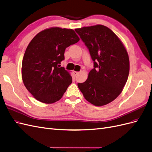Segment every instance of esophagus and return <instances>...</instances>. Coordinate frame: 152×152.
<instances>
[{
    "mask_svg": "<svg viewBox=\"0 0 152 152\" xmlns=\"http://www.w3.org/2000/svg\"><path fill=\"white\" fill-rule=\"evenodd\" d=\"M79 72H76V71H74L73 72V74H74L75 75H77L78 74H79Z\"/></svg>",
    "mask_w": 152,
    "mask_h": 152,
    "instance_id": "1",
    "label": "esophagus"
}]
</instances>
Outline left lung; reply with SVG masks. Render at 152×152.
Masks as SVG:
<instances>
[{"label": "left lung", "instance_id": "8db88e82", "mask_svg": "<svg viewBox=\"0 0 152 152\" xmlns=\"http://www.w3.org/2000/svg\"><path fill=\"white\" fill-rule=\"evenodd\" d=\"M75 31L94 61V68L89 72L88 79L78 83V87L91 104H108L120 95L128 79V53L120 38L107 27L96 25Z\"/></svg>", "mask_w": 152, "mask_h": 152}]
</instances>
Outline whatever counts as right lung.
<instances>
[{
    "mask_svg": "<svg viewBox=\"0 0 152 152\" xmlns=\"http://www.w3.org/2000/svg\"><path fill=\"white\" fill-rule=\"evenodd\" d=\"M79 39L73 29L55 27L39 32L31 41L23 56L22 77L37 100L53 104L62 98L72 78L60 64L66 48Z\"/></svg>",
    "mask_w": 152,
    "mask_h": 152,
    "instance_id": "obj_1",
    "label": "right lung"
}]
</instances>
